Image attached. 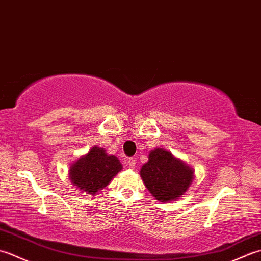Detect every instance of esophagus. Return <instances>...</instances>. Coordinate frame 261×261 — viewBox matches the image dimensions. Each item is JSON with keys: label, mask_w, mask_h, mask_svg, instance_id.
<instances>
[{"label": "esophagus", "mask_w": 261, "mask_h": 261, "mask_svg": "<svg viewBox=\"0 0 261 261\" xmlns=\"http://www.w3.org/2000/svg\"><path fill=\"white\" fill-rule=\"evenodd\" d=\"M127 166H129V168L135 169L136 168V160L134 158H130L129 160H127Z\"/></svg>", "instance_id": "1"}]
</instances>
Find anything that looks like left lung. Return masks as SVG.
Here are the masks:
<instances>
[{
  "mask_svg": "<svg viewBox=\"0 0 261 261\" xmlns=\"http://www.w3.org/2000/svg\"><path fill=\"white\" fill-rule=\"evenodd\" d=\"M140 176L157 201L170 203L184 195L195 175L184 160L176 158L166 149L156 148L149 152L148 162L140 169Z\"/></svg>",
  "mask_w": 261,
  "mask_h": 261,
  "instance_id": "8db88e82",
  "label": "left lung"
}]
</instances>
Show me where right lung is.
Listing matches in <instances>:
<instances>
[{"instance_id": "add662e5", "label": "right lung", "mask_w": 261, "mask_h": 261, "mask_svg": "<svg viewBox=\"0 0 261 261\" xmlns=\"http://www.w3.org/2000/svg\"><path fill=\"white\" fill-rule=\"evenodd\" d=\"M122 164L118 157L110 156L104 148L94 146L70 165L68 177L77 190L90 195L107 187L119 171Z\"/></svg>"}]
</instances>
